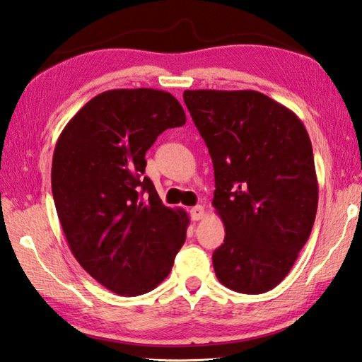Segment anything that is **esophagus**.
Listing matches in <instances>:
<instances>
[{"label": "esophagus", "mask_w": 362, "mask_h": 362, "mask_svg": "<svg viewBox=\"0 0 362 362\" xmlns=\"http://www.w3.org/2000/svg\"><path fill=\"white\" fill-rule=\"evenodd\" d=\"M189 216H191V219H192V221H200V219H204V216H205V209H204V206H202V205L192 206V208L189 209Z\"/></svg>", "instance_id": "obj_1"}]
</instances>
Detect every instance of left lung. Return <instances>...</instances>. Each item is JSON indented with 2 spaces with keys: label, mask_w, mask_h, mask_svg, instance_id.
Here are the masks:
<instances>
[{
  "label": "left lung",
  "mask_w": 362,
  "mask_h": 362,
  "mask_svg": "<svg viewBox=\"0 0 362 362\" xmlns=\"http://www.w3.org/2000/svg\"><path fill=\"white\" fill-rule=\"evenodd\" d=\"M214 166L213 205L225 239L217 279L247 295L274 288L312 233L317 179L312 141L288 107L257 90H185Z\"/></svg>",
  "instance_id": "1"
}]
</instances>
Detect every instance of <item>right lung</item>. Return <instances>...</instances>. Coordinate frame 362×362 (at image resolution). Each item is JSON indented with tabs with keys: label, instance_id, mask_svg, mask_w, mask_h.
<instances>
[{
	"label": "right lung",
	"instance_id": "add662e5",
	"mask_svg": "<svg viewBox=\"0 0 362 362\" xmlns=\"http://www.w3.org/2000/svg\"><path fill=\"white\" fill-rule=\"evenodd\" d=\"M187 122L170 92L112 89L75 114L57 140L52 194L78 264L120 296L154 290L182 248L188 214L162 204L145 154L168 128Z\"/></svg>",
	"mask_w": 362,
	"mask_h": 362
}]
</instances>
